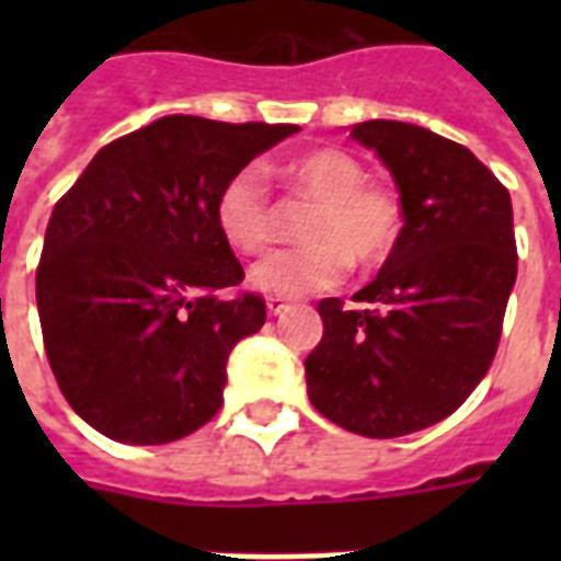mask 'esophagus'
<instances>
[{
  "label": "esophagus",
  "mask_w": 561,
  "mask_h": 561,
  "mask_svg": "<svg viewBox=\"0 0 561 561\" xmlns=\"http://www.w3.org/2000/svg\"><path fill=\"white\" fill-rule=\"evenodd\" d=\"M285 308H288V302H285L282 297H267V314L276 317V314H282Z\"/></svg>",
  "instance_id": "34e87169"
}]
</instances>
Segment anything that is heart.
<instances>
[{
    "mask_svg": "<svg viewBox=\"0 0 561 561\" xmlns=\"http://www.w3.org/2000/svg\"><path fill=\"white\" fill-rule=\"evenodd\" d=\"M294 192L317 203L306 224L311 244L276 250L253 264L250 282L271 297H302L346 279L352 259L375 267L392 253L401 232V203L381 180H369L358 157L341 148H314L282 162ZM215 218L229 244L259 253L276 232L271 183L259 165H244L220 186Z\"/></svg>",
    "mask_w": 561,
    "mask_h": 561,
    "instance_id": "b5f03b06",
    "label": "heart"
}]
</instances>
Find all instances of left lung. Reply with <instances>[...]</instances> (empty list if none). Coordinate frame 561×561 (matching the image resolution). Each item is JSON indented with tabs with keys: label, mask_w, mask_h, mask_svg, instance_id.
Listing matches in <instances>:
<instances>
[{
	"label": "left lung",
	"mask_w": 561,
	"mask_h": 561,
	"mask_svg": "<svg viewBox=\"0 0 561 561\" xmlns=\"http://www.w3.org/2000/svg\"><path fill=\"white\" fill-rule=\"evenodd\" d=\"M352 139L390 169L404 227L358 308L320 299L308 399L352 434L390 439L451 416L492 367L518 273L513 201L469 148L425 127L373 118Z\"/></svg>",
	"instance_id": "left-lung-1"
}]
</instances>
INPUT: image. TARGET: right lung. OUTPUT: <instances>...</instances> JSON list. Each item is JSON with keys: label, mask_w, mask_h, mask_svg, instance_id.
Listing matches in <instances>:
<instances>
[{"label": "right lung", "mask_w": 561, "mask_h": 561, "mask_svg": "<svg viewBox=\"0 0 561 561\" xmlns=\"http://www.w3.org/2000/svg\"><path fill=\"white\" fill-rule=\"evenodd\" d=\"M297 125L165 116L104 145L55 203L37 311L64 399L99 434L174 443L224 404L264 299L215 218L220 186Z\"/></svg>", "instance_id": "add662e5"}]
</instances>
